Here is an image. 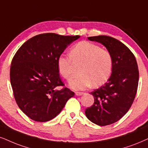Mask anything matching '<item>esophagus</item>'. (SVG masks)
Returning a JSON list of instances; mask_svg holds the SVG:
<instances>
[{"instance_id": "1", "label": "esophagus", "mask_w": 148, "mask_h": 148, "mask_svg": "<svg viewBox=\"0 0 148 148\" xmlns=\"http://www.w3.org/2000/svg\"><path fill=\"white\" fill-rule=\"evenodd\" d=\"M75 93H76V96H82V95H83V94H84V93H83V92H76Z\"/></svg>"}]
</instances>
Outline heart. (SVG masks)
I'll use <instances>...</instances> for the list:
<instances>
[{
	"label": "heart",
	"mask_w": 148,
	"mask_h": 148,
	"mask_svg": "<svg viewBox=\"0 0 148 148\" xmlns=\"http://www.w3.org/2000/svg\"><path fill=\"white\" fill-rule=\"evenodd\" d=\"M74 64H82L81 75L71 80L70 85L76 90H84L92 85L99 87L107 81L113 70V57L108 50L83 41L73 46L70 56L62 55L57 59L59 72L68 80L74 76Z\"/></svg>",
	"instance_id": "obj_1"
}]
</instances>
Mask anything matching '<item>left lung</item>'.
Listing matches in <instances>:
<instances>
[{
	"instance_id": "obj_1",
	"label": "left lung",
	"mask_w": 148,
	"mask_h": 148,
	"mask_svg": "<svg viewBox=\"0 0 148 148\" xmlns=\"http://www.w3.org/2000/svg\"><path fill=\"white\" fill-rule=\"evenodd\" d=\"M88 40L104 45L113 57L111 76L104 85L91 92L94 103L85 110L91 122L107 126L119 120L133 103L139 83L137 63L130 49L113 37L99 35Z\"/></svg>"
}]
</instances>
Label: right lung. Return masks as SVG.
<instances>
[{
	"label": "right lung",
	"instance_id": "obj_1",
	"mask_svg": "<svg viewBox=\"0 0 148 148\" xmlns=\"http://www.w3.org/2000/svg\"><path fill=\"white\" fill-rule=\"evenodd\" d=\"M80 37L44 33L29 39L16 52L10 68L15 100L29 118L45 122L59 115L74 93L59 76L57 59Z\"/></svg>",
	"mask_w": 148,
	"mask_h": 148
}]
</instances>
